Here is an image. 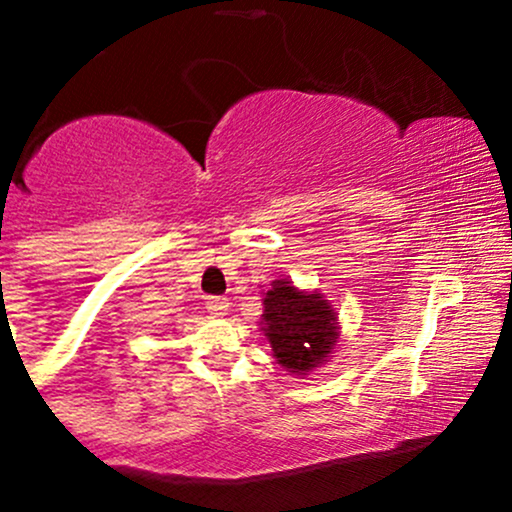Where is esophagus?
Here are the masks:
<instances>
[{"mask_svg": "<svg viewBox=\"0 0 512 512\" xmlns=\"http://www.w3.org/2000/svg\"><path fill=\"white\" fill-rule=\"evenodd\" d=\"M207 310L211 315L223 317V315H228V310H231V303H228L223 296H209L207 298Z\"/></svg>", "mask_w": 512, "mask_h": 512, "instance_id": "obj_1", "label": "esophagus"}]
</instances>
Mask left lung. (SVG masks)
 <instances>
[{"label":"left lung","instance_id":"left-lung-1","mask_svg":"<svg viewBox=\"0 0 512 512\" xmlns=\"http://www.w3.org/2000/svg\"><path fill=\"white\" fill-rule=\"evenodd\" d=\"M262 332L279 366L289 373L308 375L332 354L339 339V322L325 296L298 291L289 279H276L264 293Z\"/></svg>","mask_w":512,"mask_h":512}]
</instances>
